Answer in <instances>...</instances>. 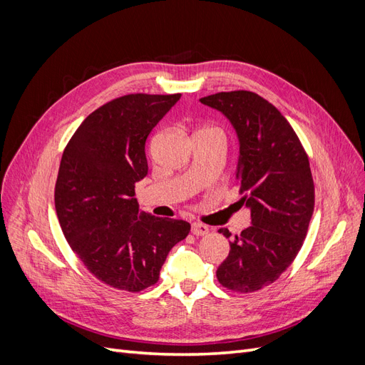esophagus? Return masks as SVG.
<instances>
[{"instance_id": "obj_1", "label": "esophagus", "mask_w": 365, "mask_h": 365, "mask_svg": "<svg viewBox=\"0 0 365 365\" xmlns=\"http://www.w3.org/2000/svg\"><path fill=\"white\" fill-rule=\"evenodd\" d=\"M208 231H210V228L207 225H204V224H200V222L192 224V233L195 236H205Z\"/></svg>"}]
</instances>
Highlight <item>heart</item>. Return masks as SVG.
I'll return each instance as SVG.
<instances>
[{
    "label": "heart",
    "instance_id": "1",
    "mask_svg": "<svg viewBox=\"0 0 365 365\" xmlns=\"http://www.w3.org/2000/svg\"><path fill=\"white\" fill-rule=\"evenodd\" d=\"M207 129H210V130H215V132H219L217 129H215V128H207Z\"/></svg>",
    "mask_w": 365,
    "mask_h": 365
}]
</instances>
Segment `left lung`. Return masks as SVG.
<instances>
[{
	"mask_svg": "<svg viewBox=\"0 0 365 365\" xmlns=\"http://www.w3.org/2000/svg\"><path fill=\"white\" fill-rule=\"evenodd\" d=\"M201 103L222 113L237 132L236 180L252 224L230 242L216 277L230 291L256 292L277 280L303 247L315 205L311 165L289 121L259 94L217 93ZM219 233L231 236L227 228Z\"/></svg>",
	"mask_w": 365,
	"mask_h": 365,
	"instance_id": "8db88e82",
	"label": "left lung"
}]
</instances>
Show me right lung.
Returning <instances> with one entry per match:
<instances>
[{"label":"right lung","mask_w":365,"mask_h":365,"mask_svg":"<svg viewBox=\"0 0 365 365\" xmlns=\"http://www.w3.org/2000/svg\"><path fill=\"white\" fill-rule=\"evenodd\" d=\"M181 94H126L88 115L63 149L54 187L62 233L85 268L111 288L155 284L190 224L140 212L135 182L148 175L146 140Z\"/></svg>","instance_id":"right-lung-1"}]
</instances>
